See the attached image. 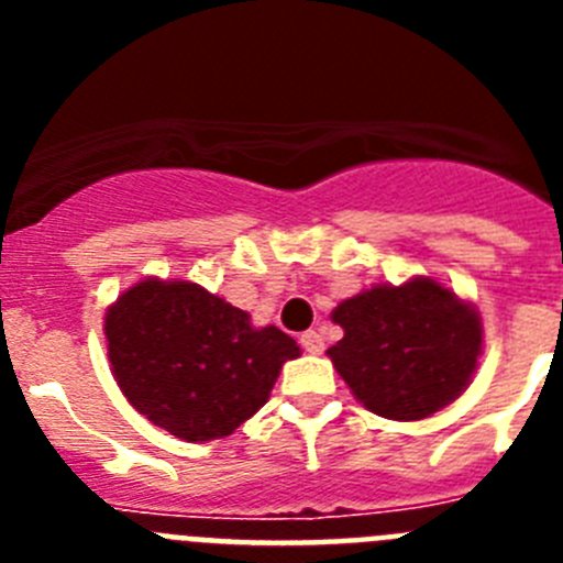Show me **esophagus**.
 <instances>
[{"label":"esophagus","instance_id":"obj_1","mask_svg":"<svg viewBox=\"0 0 563 563\" xmlns=\"http://www.w3.org/2000/svg\"><path fill=\"white\" fill-rule=\"evenodd\" d=\"M301 341V346H305V352H310V355H321L324 352V335L316 330H307L305 335L298 338Z\"/></svg>","mask_w":563,"mask_h":563}]
</instances>
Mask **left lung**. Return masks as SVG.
<instances>
[{
	"mask_svg": "<svg viewBox=\"0 0 563 563\" xmlns=\"http://www.w3.org/2000/svg\"><path fill=\"white\" fill-rule=\"evenodd\" d=\"M343 338L327 350L369 411L422 420L465 391L482 352L479 316L431 278L372 287L332 312Z\"/></svg>",
	"mask_w": 563,
	"mask_h": 563,
	"instance_id": "1",
	"label": "left lung"
}]
</instances>
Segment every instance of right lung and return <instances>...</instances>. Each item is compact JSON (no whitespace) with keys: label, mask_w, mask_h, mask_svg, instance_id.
<instances>
[{"label":"right lung","mask_w":563,"mask_h":563,"mask_svg":"<svg viewBox=\"0 0 563 563\" xmlns=\"http://www.w3.org/2000/svg\"><path fill=\"white\" fill-rule=\"evenodd\" d=\"M118 386L154 426L188 442L220 440L267 402L298 346L278 327L191 282L146 278L107 312Z\"/></svg>","instance_id":"right-lung-1"}]
</instances>
